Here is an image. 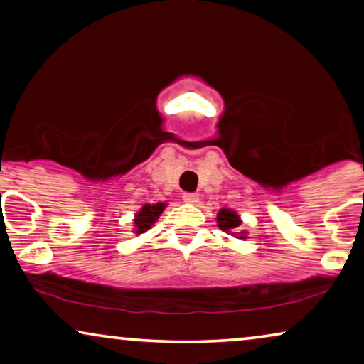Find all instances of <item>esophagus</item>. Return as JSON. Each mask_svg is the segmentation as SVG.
<instances>
[{"instance_id": "1", "label": "esophagus", "mask_w": 364, "mask_h": 364, "mask_svg": "<svg viewBox=\"0 0 364 364\" xmlns=\"http://www.w3.org/2000/svg\"><path fill=\"white\" fill-rule=\"evenodd\" d=\"M182 200L186 202V203H197L198 202V196H197V193H193V192H186L182 196Z\"/></svg>"}]
</instances>
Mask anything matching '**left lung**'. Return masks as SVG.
I'll list each match as a JSON object with an SVG mask.
<instances>
[{
    "instance_id": "8db88e82",
    "label": "left lung",
    "mask_w": 364,
    "mask_h": 364,
    "mask_svg": "<svg viewBox=\"0 0 364 364\" xmlns=\"http://www.w3.org/2000/svg\"><path fill=\"white\" fill-rule=\"evenodd\" d=\"M217 223L223 232L232 233V235H238L237 228L240 227L242 220H240V215H237L235 210H232V208H222L217 215ZM245 233L247 232H240V237L237 238H245Z\"/></svg>"
}]
</instances>
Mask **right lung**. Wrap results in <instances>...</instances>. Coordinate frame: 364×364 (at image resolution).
I'll return each mask as SVG.
<instances>
[{
	"instance_id": "1",
	"label": "right lung",
	"mask_w": 364,
	"mask_h": 364,
	"mask_svg": "<svg viewBox=\"0 0 364 364\" xmlns=\"http://www.w3.org/2000/svg\"><path fill=\"white\" fill-rule=\"evenodd\" d=\"M166 208V203H146L141 210L136 213V218H134V233H144L151 228L159 215L164 212Z\"/></svg>"
}]
</instances>
